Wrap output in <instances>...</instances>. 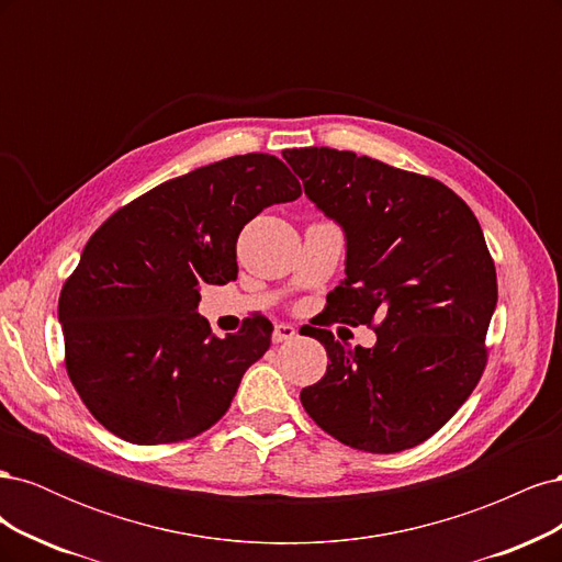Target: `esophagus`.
Instances as JSON below:
<instances>
[{"instance_id":"1","label":"esophagus","mask_w":562,"mask_h":562,"mask_svg":"<svg viewBox=\"0 0 562 562\" xmlns=\"http://www.w3.org/2000/svg\"><path fill=\"white\" fill-rule=\"evenodd\" d=\"M297 335V330L293 326H288V323H277L274 333H271V339H274V345L288 342V339H293Z\"/></svg>"}]
</instances>
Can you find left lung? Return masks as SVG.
I'll return each instance as SVG.
<instances>
[{
  "instance_id": "8db88e82",
  "label": "left lung",
  "mask_w": 562,
  "mask_h": 562,
  "mask_svg": "<svg viewBox=\"0 0 562 562\" xmlns=\"http://www.w3.org/2000/svg\"><path fill=\"white\" fill-rule=\"evenodd\" d=\"M316 209L345 229L347 279L328 293V326H372V349L314 328L328 370L304 386L307 415L339 443L389 454L415 448L479 384L497 307V271L479 220L450 187L330 147L285 149Z\"/></svg>"
}]
</instances>
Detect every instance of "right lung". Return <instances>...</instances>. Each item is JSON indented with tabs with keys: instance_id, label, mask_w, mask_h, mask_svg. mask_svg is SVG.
<instances>
[{
	"instance_id": "right-lung-1",
	"label": "right lung",
	"mask_w": 562,
	"mask_h": 562,
	"mask_svg": "<svg viewBox=\"0 0 562 562\" xmlns=\"http://www.w3.org/2000/svg\"><path fill=\"white\" fill-rule=\"evenodd\" d=\"M302 194L271 155H239L161 182L95 229L58 300L65 368L91 415L135 446L178 443L227 413L274 326L215 337L199 288L236 279V239Z\"/></svg>"
}]
</instances>
